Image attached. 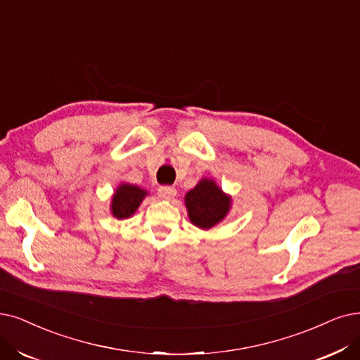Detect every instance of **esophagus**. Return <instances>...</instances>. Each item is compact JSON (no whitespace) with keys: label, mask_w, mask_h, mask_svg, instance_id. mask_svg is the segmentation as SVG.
<instances>
[{"label":"esophagus","mask_w":360,"mask_h":360,"mask_svg":"<svg viewBox=\"0 0 360 360\" xmlns=\"http://www.w3.org/2000/svg\"><path fill=\"white\" fill-rule=\"evenodd\" d=\"M158 195L162 199H172L177 195V189L174 186H160V189H158Z\"/></svg>","instance_id":"obj_1"}]
</instances>
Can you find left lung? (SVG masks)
<instances>
[{"mask_svg": "<svg viewBox=\"0 0 360 360\" xmlns=\"http://www.w3.org/2000/svg\"><path fill=\"white\" fill-rule=\"evenodd\" d=\"M186 207L195 226L211 229L224 219L230 207V198L212 180L204 179L186 195Z\"/></svg>", "mask_w": 360, "mask_h": 360, "instance_id": "obj_1", "label": "left lung"}]
</instances>
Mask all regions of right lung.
<instances>
[{"label": "right lung", "mask_w": 360, "mask_h": 360, "mask_svg": "<svg viewBox=\"0 0 360 360\" xmlns=\"http://www.w3.org/2000/svg\"><path fill=\"white\" fill-rule=\"evenodd\" d=\"M148 193L133 184H122L112 199V214L122 220L128 219L139 208L141 199Z\"/></svg>", "instance_id": "obj_1"}]
</instances>
